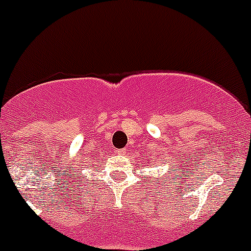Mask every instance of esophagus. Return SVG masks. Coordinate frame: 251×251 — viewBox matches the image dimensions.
Here are the masks:
<instances>
[{
	"mask_svg": "<svg viewBox=\"0 0 251 251\" xmlns=\"http://www.w3.org/2000/svg\"><path fill=\"white\" fill-rule=\"evenodd\" d=\"M116 153H118V154H120V155H125L126 150H125V148H121V150L116 151Z\"/></svg>",
	"mask_w": 251,
	"mask_h": 251,
	"instance_id": "34e87169",
	"label": "esophagus"
}]
</instances>
